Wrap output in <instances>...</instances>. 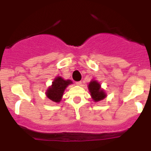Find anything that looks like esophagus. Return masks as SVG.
<instances>
[{"mask_svg": "<svg viewBox=\"0 0 151 151\" xmlns=\"http://www.w3.org/2000/svg\"><path fill=\"white\" fill-rule=\"evenodd\" d=\"M76 84L77 85H79L80 86V85H82V82H81V81H80V82H77Z\"/></svg>", "mask_w": 151, "mask_h": 151, "instance_id": "esophagus-1", "label": "esophagus"}]
</instances>
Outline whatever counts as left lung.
I'll return each instance as SVG.
<instances>
[{"label":"left lung","mask_w":151,"mask_h":151,"mask_svg":"<svg viewBox=\"0 0 151 151\" xmlns=\"http://www.w3.org/2000/svg\"><path fill=\"white\" fill-rule=\"evenodd\" d=\"M88 90L91 93L92 99L95 102H98L106 97L104 91L101 88V85L95 80H92L89 83Z\"/></svg>","instance_id":"1"}]
</instances>
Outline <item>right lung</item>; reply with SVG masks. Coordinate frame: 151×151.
<instances>
[{"instance_id": "obj_1", "label": "right lung", "mask_w": 151, "mask_h": 151, "mask_svg": "<svg viewBox=\"0 0 151 151\" xmlns=\"http://www.w3.org/2000/svg\"><path fill=\"white\" fill-rule=\"evenodd\" d=\"M71 80H64L61 77L55 78L52 85L47 90L46 95L50 101L56 103H59L61 101L63 92L68 85L72 84Z\"/></svg>"}]
</instances>
